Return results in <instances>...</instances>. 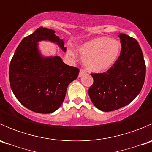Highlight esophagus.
Returning <instances> with one entry per match:
<instances>
[{"mask_svg":"<svg viewBox=\"0 0 152 152\" xmlns=\"http://www.w3.org/2000/svg\"><path fill=\"white\" fill-rule=\"evenodd\" d=\"M85 74V71L84 70H80V71H79V77H82V76H84V75Z\"/></svg>","mask_w":152,"mask_h":152,"instance_id":"34e87169","label":"esophagus"}]
</instances>
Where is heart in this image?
<instances>
[{
    "label": "heart",
    "instance_id": "b5f03b06",
    "mask_svg": "<svg viewBox=\"0 0 152 152\" xmlns=\"http://www.w3.org/2000/svg\"><path fill=\"white\" fill-rule=\"evenodd\" d=\"M121 44L117 39L99 37L84 42L78 48L84 59V65L92 73H103L113 66L121 52ZM69 54L74 56L71 51Z\"/></svg>",
    "mask_w": 152,
    "mask_h": 152
}]
</instances>
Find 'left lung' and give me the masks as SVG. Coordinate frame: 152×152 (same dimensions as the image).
Returning <instances> with one entry per match:
<instances>
[{
	"instance_id": "8db88e82",
	"label": "left lung",
	"mask_w": 152,
	"mask_h": 152,
	"mask_svg": "<svg viewBox=\"0 0 152 152\" xmlns=\"http://www.w3.org/2000/svg\"><path fill=\"white\" fill-rule=\"evenodd\" d=\"M121 50L115 63L107 72L92 73L93 84L88 94L96 108L104 112L120 109L140 93L145 76L143 55L137 41L119 34Z\"/></svg>"
}]
</instances>
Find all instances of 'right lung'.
Listing matches in <instances>:
<instances>
[{"label": "right lung", "mask_w": 152, "mask_h": 152, "mask_svg": "<svg viewBox=\"0 0 152 152\" xmlns=\"http://www.w3.org/2000/svg\"><path fill=\"white\" fill-rule=\"evenodd\" d=\"M55 33L52 29L37 28L21 41L10 62L12 92L21 104L35 113L48 114L58 110L67 86L79 73L77 67L66 65L59 56L42 54L41 41H50L66 51L63 39Z\"/></svg>", "instance_id": "add662e5"}]
</instances>
